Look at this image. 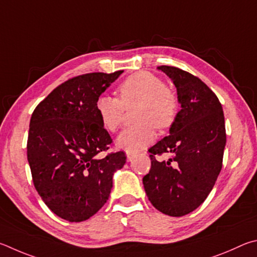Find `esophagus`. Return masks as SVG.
Masks as SVG:
<instances>
[{"mask_svg": "<svg viewBox=\"0 0 257 257\" xmlns=\"http://www.w3.org/2000/svg\"><path fill=\"white\" fill-rule=\"evenodd\" d=\"M126 157H127V161H132L136 158V154H132V152H126Z\"/></svg>", "mask_w": 257, "mask_h": 257, "instance_id": "obj_1", "label": "esophagus"}]
</instances>
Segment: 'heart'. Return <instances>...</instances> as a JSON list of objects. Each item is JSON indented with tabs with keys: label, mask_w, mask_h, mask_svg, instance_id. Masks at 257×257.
Masks as SVG:
<instances>
[{
	"label": "heart",
	"mask_w": 257,
	"mask_h": 257,
	"mask_svg": "<svg viewBox=\"0 0 257 257\" xmlns=\"http://www.w3.org/2000/svg\"><path fill=\"white\" fill-rule=\"evenodd\" d=\"M118 99L99 97L96 112L107 131L116 132L121 124L124 109L138 106L134 119L138 123L124 130L117 138V145L127 152H138L154 141L157 128L170 127L178 112L176 93L165 87L163 80L147 71L130 75L117 88Z\"/></svg>",
	"instance_id": "heart-1"
}]
</instances>
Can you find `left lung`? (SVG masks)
<instances>
[{"mask_svg":"<svg viewBox=\"0 0 257 257\" xmlns=\"http://www.w3.org/2000/svg\"><path fill=\"white\" fill-rule=\"evenodd\" d=\"M157 69L173 81L182 109L170 126V136L149 149L151 168L143 185L157 210L182 217L203 203L221 170L224 116L218 97L199 78L174 66ZM163 153H172V158L157 160Z\"/></svg>","mask_w":257,"mask_h":257,"instance_id":"left-lung-1","label":"left lung"}]
</instances>
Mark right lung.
<instances>
[{
  "instance_id": "add662e5",
  "label": "right lung",
  "mask_w": 257,
  "mask_h": 257,
  "mask_svg": "<svg viewBox=\"0 0 257 257\" xmlns=\"http://www.w3.org/2000/svg\"><path fill=\"white\" fill-rule=\"evenodd\" d=\"M123 73H88L55 88L31 115L27 157L34 185L49 209L70 222L92 217L106 203L123 151L99 157L111 143L96 101Z\"/></svg>"
}]
</instances>
